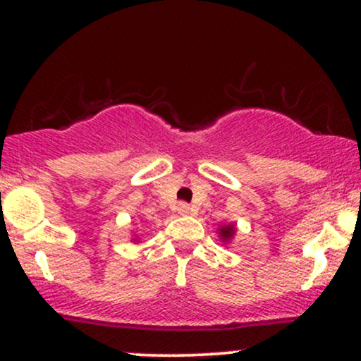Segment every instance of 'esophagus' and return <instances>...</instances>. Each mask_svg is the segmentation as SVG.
<instances>
[{
    "instance_id": "1",
    "label": "esophagus",
    "mask_w": 361,
    "mask_h": 361,
    "mask_svg": "<svg viewBox=\"0 0 361 361\" xmlns=\"http://www.w3.org/2000/svg\"><path fill=\"white\" fill-rule=\"evenodd\" d=\"M176 210L180 214H190V205L185 204V202H180V204H178V209Z\"/></svg>"
}]
</instances>
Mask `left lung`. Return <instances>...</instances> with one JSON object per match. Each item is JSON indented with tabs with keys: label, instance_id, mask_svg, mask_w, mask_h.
<instances>
[{
	"label": "left lung",
	"instance_id": "left-lung-1",
	"mask_svg": "<svg viewBox=\"0 0 361 361\" xmlns=\"http://www.w3.org/2000/svg\"><path fill=\"white\" fill-rule=\"evenodd\" d=\"M234 226H224L221 229V238L224 241H227V239H231L234 235Z\"/></svg>",
	"mask_w": 361,
	"mask_h": 361
}]
</instances>
